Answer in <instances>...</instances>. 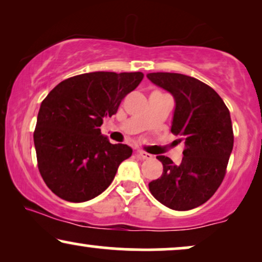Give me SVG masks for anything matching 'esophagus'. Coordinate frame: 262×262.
<instances>
[{
    "instance_id": "1",
    "label": "esophagus",
    "mask_w": 262,
    "mask_h": 262,
    "mask_svg": "<svg viewBox=\"0 0 262 262\" xmlns=\"http://www.w3.org/2000/svg\"><path fill=\"white\" fill-rule=\"evenodd\" d=\"M137 156L141 157L142 160H150V159H152V155H150V154L143 151V150H138Z\"/></svg>"
}]
</instances>
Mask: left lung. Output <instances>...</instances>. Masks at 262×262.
I'll use <instances>...</instances> for the list:
<instances>
[{"label": "left lung", "mask_w": 262, "mask_h": 262, "mask_svg": "<svg viewBox=\"0 0 262 262\" xmlns=\"http://www.w3.org/2000/svg\"><path fill=\"white\" fill-rule=\"evenodd\" d=\"M146 77L173 95L171 132L185 142L180 164L157 156L163 173L149 182V189L171 210H192L206 203L224 179L234 146L230 112L210 85L194 77L175 73H150Z\"/></svg>", "instance_id": "8db88e82"}]
</instances>
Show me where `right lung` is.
Segmentation results:
<instances>
[{
    "label": "right lung",
    "mask_w": 262,
    "mask_h": 262,
    "mask_svg": "<svg viewBox=\"0 0 262 262\" xmlns=\"http://www.w3.org/2000/svg\"><path fill=\"white\" fill-rule=\"evenodd\" d=\"M143 77L142 73L108 71L77 75L57 84L42 100L34 146L42 180L57 196L71 203L95 198L132 155L128 145L111 144L100 126Z\"/></svg>",
    "instance_id": "add662e5"
}]
</instances>
